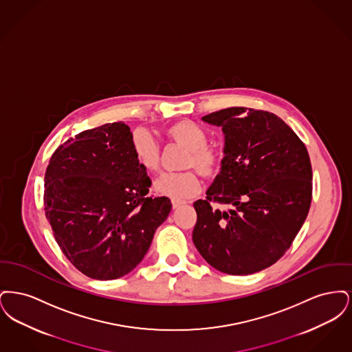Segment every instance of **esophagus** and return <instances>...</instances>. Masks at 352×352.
<instances>
[{"label": "esophagus", "instance_id": "1", "mask_svg": "<svg viewBox=\"0 0 352 352\" xmlns=\"http://www.w3.org/2000/svg\"><path fill=\"white\" fill-rule=\"evenodd\" d=\"M171 204H173V208L175 210V208H178V207H181L182 204H184V201H171Z\"/></svg>", "mask_w": 352, "mask_h": 352}]
</instances>
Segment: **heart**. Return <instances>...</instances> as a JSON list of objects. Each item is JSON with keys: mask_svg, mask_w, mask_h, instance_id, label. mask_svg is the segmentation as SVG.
Instances as JSON below:
<instances>
[{"mask_svg": "<svg viewBox=\"0 0 352 352\" xmlns=\"http://www.w3.org/2000/svg\"><path fill=\"white\" fill-rule=\"evenodd\" d=\"M170 141L187 151L182 168H195L207 179L215 178L221 168L223 155L220 151L207 146V135L191 121H178L165 131ZM131 148L135 162L148 173L158 171L161 165V153L157 142L144 129H135L131 138ZM201 181L192 170L182 173L165 174L154 184V190L171 198L173 201H184L198 194Z\"/></svg>", "mask_w": 352, "mask_h": 352, "instance_id": "1", "label": "heart"}]
</instances>
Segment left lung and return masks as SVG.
Wrapping results in <instances>:
<instances>
[{
  "label": "left lung",
  "instance_id": "8db88e82",
  "mask_svg": "<svg viewBox=\"0 0 352 352\" xmlns=\"http://www.w3.org/2000/svg\"><path fill=\"white\" fill-rule=\"evenodd\" d=\"M201 120L221 128L224 157L206 201L194 203L192 241L223 273L260 272L284 256L309 214V153L289 125L267 111L232 107Z\"/></svg>",
  "mask_w": 352,
  "mask_h": 352
}]
</instances>
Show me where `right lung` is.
I'll use <instances>...</instances> for the list:
<instances>
[{
	"instance_id": "obj_1",
	"label": "right lung",
	"mask_w": 352,
	"mask_h": 352,
	"mask_svg": "<svg viewBox=\"0 0 352 352\" xmlns=\"http://www.w3.org/2000/svg\"><path fill=\"white\" fill-rule=\"evenodd\" d=\"M131 128L105 124L76 134L51 155L45 214L71 264L95 280L132 272L166 220L171 201L149 197L151 181L134 160Z\"/></svg>"
}]
</instances>
